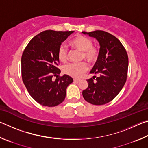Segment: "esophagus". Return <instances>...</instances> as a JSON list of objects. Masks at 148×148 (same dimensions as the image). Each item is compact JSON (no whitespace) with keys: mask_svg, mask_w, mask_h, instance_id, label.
Wrapping results in <instances>:
<instances>
[{"mask_svg":"<svg viewBox=\"0 0 148 148\" xmlns=\"http://www.w3.org/2000/svg\"><path fill=\"white\" fill-rule=\"evenodd\" d=\"M80 80L79 79H74V82H76V83H78V82H79Z\"/></svg>","mask_w":148,"mask_h":148,"instance_id":"1","label":"esophagus"}]
</instances>
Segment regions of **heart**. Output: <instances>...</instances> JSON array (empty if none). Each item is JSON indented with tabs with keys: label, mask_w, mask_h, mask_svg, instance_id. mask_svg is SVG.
Masks as SVG:
<instances>
[{
	"label": "heart",
	"mask_w": 148,
	"mask_h": 148,
	"mask_svg": "<svg viewBox=\"0 0 148 148\" xmlns=\"http://www.w3.org/2000/svg\"><path fill=\"white\" fill-rule=\"evenodd\" d=\"M71 44L74 48L82 52V58L86 59L89 63L95 62L98 58V49L92 46L93 42L88 37L78 35L72 40ZM57 56L59 61L62 62H66L68 60V49L64 44H61L59 46ZM87 68L88 67L86 62L79 64L70 63L63 66L62 72L74 78H80L87 71Z\"/></svg>",
	"instance_id": "b5f03b06"
}]
</instances>
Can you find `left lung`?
Segmentation results:
<instances>
[{
  "mask_svg": "<svg viewBox=\"0 0 148 148\" xmlns=\"http://www.w3.org/2000/svg\"><path fill=\"white\" fill-rule=\"evenodd\" d=\"M96 38L100 44L97 62L90 74H99L96 81L87 79L88 87L82 92L84 99L94 105H103L112 101L126 82L129 59L127 51L116 36L103 31L82 32Z\"/></svg>",
  "mask_w": 148,
  "mask_h": 148,
  "instance_id": "obj_1",
  "label": "left lung"
}]
</instances>
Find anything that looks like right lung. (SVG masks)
Segmentation results:
<instances>
[{
  "label": "right lung",
  "instance_id": "1",
  "mask_svg": "<svg viewBox=\"0 0 148 148\" xmlns=\"http://www.w3.org/2000/svg\"><path fill=\"white\" fill-rule=\"evenodd\" d=\"M74 31L49 30L32 38L21 57V75L23 84L35 101L44 106L61 104L66 97V90L73 79L66 74L59 76L57 68L59 46ZM57 78L53 81V77Z\"/></svg>",
  "mask_w": 148,
  "mask_h": 148
}]
</instances>
